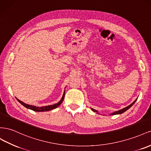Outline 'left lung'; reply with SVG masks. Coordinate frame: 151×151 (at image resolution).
Masks as SVG:
<instances>
[{
	"label": "left lung",
	"instance_id": "1",
	"mask_svg": "<svg viewBox=\"0 0 151 151\" xmlns=\"http://www.w3.org/2000/svg\"><path fill=\"white\" fill-rule=\"evenodd\" d=\"M137 100V99H136L133 101L131 104H130L129 106H128L127 107H124V108H123V109H120V110H119V111H115V112H114V113H111V114H110V115H115V114H122V113H124V112H125L126 111H127L128 109H130V107L134 104V103L136 102V101ZM91 109L93 111H94V112H96V113H97V114H99V112L97 111H96V110H95L94 109H93V108H91Z\"/></svg>",
	"mask_w": 151,
	"mask_h": 151
}]
</instances>
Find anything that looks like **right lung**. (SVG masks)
Instances as JSON below:
<instances>
[{
	"label": "right lung",
	"mask_w": 151,
	"mask_h": 151,
	"mask_svg": "<svg viewBox=\"0 0 151 151\" xmlns=\"http://www.w3.org/2000/svg\"><path fill=\"white\" fill-rule=\"evenodd\" d=\"M64 96H65V90H64V93L63 95V97H62L61 99L60 100L59 102H58V103H56V104H53V105H49V106H44V107H37V106H32V105H29V104H25V103H24L23 102L21 101L20 100L18 99L17 98H16V99L18 100V101L21 104H22L23 106H24L25 107H27V108H28V109H32L34 111H37V112H43V111H48L52 110V109L57 108V107L61 105V104L63 102V101L64 100Z\"/></svg>",
	"instance_id": "1"
}]
</instances>
